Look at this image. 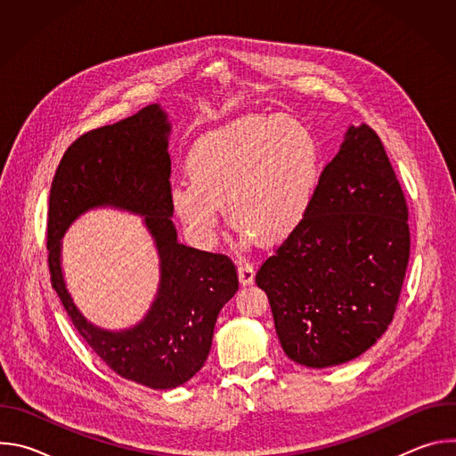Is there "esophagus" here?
I'll return each mask as SVG.
<instances>
[{
  "mask_svg": "<svg viewBox=\"0 0 456 456\" xmlns=\"http://www.w3.org/2000/svg\"><path fill=\"white\" fill-rule=\"evenodd\" d=\"M238 278L243 287L252 285L254 283V265L248 262H240L238 264Z\"/></svg>",
  "mask_w": 456,
  "mask_h": 456,
  "instance_id": "34e87169",
  "label": "esophagus"
}]
</instances>
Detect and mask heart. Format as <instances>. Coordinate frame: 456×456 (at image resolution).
I'll return each instance as SVG.
<instances>
[{
	"instance_id": "heart-1",
	"label": "heart",
	"mask_w": 456,
	"mask_h": 456,
	"mask_svg": "<svg viewBox=\"0 0 456 456\" xmlns=\"http://www.w3.org/2000/svg\"><path fill=\"white\" fill-rule=\"evenodd\" d=\"M191 178L171 185V206L202 243H211L225 208L232 227L274 245L310 211L321 151L310 129L289 117H247L194 146Z\"/></svg>"
}]
</instances>
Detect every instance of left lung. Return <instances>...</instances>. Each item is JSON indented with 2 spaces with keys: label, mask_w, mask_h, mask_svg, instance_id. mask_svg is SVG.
Instances as JSON below:
<instances>
[{
  "label": "left lung",
  "mask_w": 456,
  "mask_h": 456,
  "mask_svg": "<svg viewBox=\"0 0 456 456\" xmlns=\"http://www.w3.org/2000/svg\"><path fill=\"white\" fill-rule=\"evenodd\" d=\"M408 259L395 171L373 129L350 126L308 215L256 274L283 352L308 368L364 354L394 319Z\"/></svg>",
  "instance_id": "1"
}]
</instances>
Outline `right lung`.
Wrapping results in <instances>:
<instances>
[{"instance_id":"add662e5","label":"right lung","mask_w":456,"mask_h":456,"mask_svg":"<svg viewBox=\"0 0 456 456\" xmlns=\"http://www.w3.org/2000/svg\"><path fill=\"white\" fill-rule=\"evenodd\" d=\"M169 135L171 122L160 104L88 132L62 155L48 200V267L62 306L113 371L153 389L178 387L204 366L216 317L238 290L227 256L176 240ZM101 207L142 216L159 254L156 299L137 325L122 331L97 328L86 319L60 265L61 236L79 216Z\"/></svg>"}]
</instances>
